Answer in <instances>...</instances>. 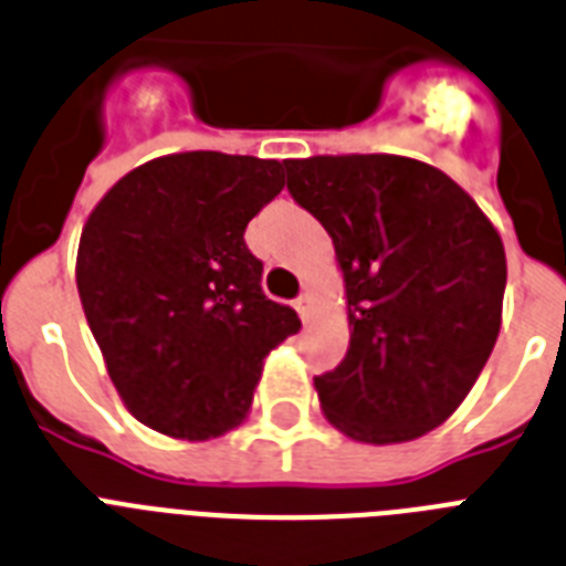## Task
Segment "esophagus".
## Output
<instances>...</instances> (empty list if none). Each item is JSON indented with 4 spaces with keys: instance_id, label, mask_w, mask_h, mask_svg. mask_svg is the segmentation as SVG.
I'll return each mask as SVG.
<instances>
[{
    "instance_id": "1",
    "label": "esophagus",
    "mask_w": 566,
    "mask_h": 566,
    "mask_svg": "<svg viewBox=\"0 0 566 566\" xmlns=\"http://www.w3.org/2000/svg\"><path fill=\"white\" fill-rule=\"evenodd\" d=\"M293 307H296V314L302 316V323H311V307H314V298H311V293H302V296L293 302Z\"/></svg>"
}]
</instances>
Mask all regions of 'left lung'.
<instances>
[{
	"instance_id": "8db88e82",
	"label": "left lung",
	"mask_w": 566,
	"mask_h": 566,
	"mask_svg": "<svg viewBox=\"0 0 566 566\" xmlns=\"http://www.w3.org/2000/svg\"><path fill=\"white\" fill-rule=\"evenodd\" d=\"M284 168L346 282L348 352L314 378L325 416L357 442L424 436L465 401L497 343V229L448 174L407 156H311Z\"/></svg>"
}]
</instances>
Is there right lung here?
Listing matches in <instances>:
<instances>
[{
  "instance_id": "right-lung-1",
  "label": "right lung",
  "mask_w": 566,
  "mask_h": 566,
  "mask_svg": "<svg viewBox=\"0 0 566 566\" xmlns=\"http://www.w3.org/2000/svg\"><path fill=\"white\" fill-rule=\"evenodd\" d=\"M284 188L282 163L218 150L159 156L86 220L77 293L127 410L203 442L241 424L261 360L302 328L261 291L243 232Z\"/></svg>"
}]
</instances>
